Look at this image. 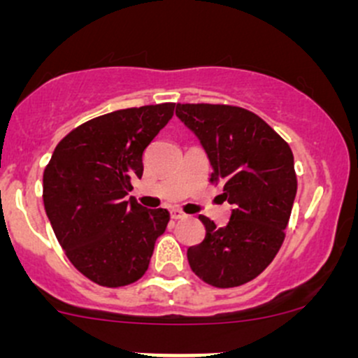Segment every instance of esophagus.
Masks as SVG:
<instances>
[{
	"instance_id": "1",
	"label": "esophagus",
	"mask_w": 358,
	"mask_h": 358,
	"mask_svg": "<svg viewBox=\"0 0 358 358\" xmlns=\"http://www.w3.org/2000/svg\"><path fill=\"white\" fill-rule=\"evenodd\" d=\"M169 215H171L173 220H183V218H187L185 213H183L182 209H178V208H173L171 211H169Z\"/></svg>"
}]
</instances>
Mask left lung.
Instances as JSON below:
<instances>
[{
  "mask_svg": "<svg viewBox=\"0 0 358 358\" xmlns=\"http://www.w3.org/2000/svg\"><path fill=\"white\" fill-rule=\"evenodd\" d=\"M180 121L199 138L211 162V182L232 204L225 227L206 216L201 244L187 249L192 272L215 287H236L258 277L284 243L296 197L291 147L243 107L176 103Z\"/></svg>",
  "mask_w": 358,
  "mask_h": 358,
  "instance_id": "left-lung-1",
  "label": "left lung"
}]
</instances>
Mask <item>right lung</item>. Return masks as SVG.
Here are the masks:
<instances>
[{"mask_svg":"<svg viewBox=\"0 0 358 358\" xmlns=\"http://www.w3.org/2000/svg\"><path fill=\"white\" fill-rule=\"evenodd\" d=\"M175 103L133 107L83 122L60 140L43 173V202L72 265L99 286L136 282L149 268L168 209L133 197L143 150L168 124Z\"/></svg>","mask_w":358,"mask_h":358,"instance_id":"obj_1","label":"right lung"}]
</instances>
